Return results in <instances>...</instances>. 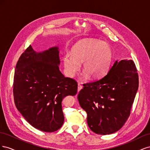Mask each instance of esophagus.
Instances as JSON below:
<instances>
[{
  "label": "esophagus",
  "mask_w": 150,
  "mask_h": 150,
  "mask_svg": "<svg viewBox=\"0 0 150 150\" xmlns=\"http://www.w3.org/2000/svg\"><path fill=\"white\" fill-rule=\"evenodd\" d=\"M82 88H83V86H82V85H81V84H78V92H79L80 91H81V89H82Z\"/></svg>",
  "instance_id": "34e87169"
}]
</instances>
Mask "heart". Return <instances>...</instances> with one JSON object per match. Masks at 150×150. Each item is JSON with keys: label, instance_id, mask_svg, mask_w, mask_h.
Instances as JSON below:
<instances>
[{"label": "heart", "instance_id": "b5f03b06", "mask_svg": "<svg viewBox=\"0 0 150 150\" xmlns=\"http://www.w3.org/2000/svg\"><path fill=\"white\" fill-rule=\"evenodd\" d=\"M113 58L112 49L108 44L94 39L81 40L72 47L71 54L62 58L66 74L73 78L83 63L84 79L91 76L93 79L103 77L108 72Z\"/></svg>", "mask_w": 150, "mask_h": 150}]
</instances>
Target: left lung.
Listing matches in <instances>:
<instances>
[{"label":"left lung","mask_w":150,"mask_h":150,"mask_svg":"<svg viewBox=\"0 0 150 150\" xmlns=\"http://www.w3.org/2000/svg\"><path fill=\"white\" fill-rule=\"evenodd\" d=\"M139 85L132 60L116 61L106 75L84 84L78 96L87 112L89 128L98 134H110L121 128L130 115Z\"/></svg>","instance_id":"left-lung-1"}]
</instances>
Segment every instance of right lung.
I'll return each mask as SVG.
<instances>
[{"label": "right lung", "mask_w": 150, "mask_h": 150, "mask_svg": "<svg viewBox=\"0 0 150 150\" xmlns=\"http://www.w3.org/2000/svg\"><path fill=\"white\" fill-rule=\"evenodd\" d=\"M57 46L37 52L30 46L16 66L13 94L17 109L29 123L44 132H54L64 123L63 98L74 96L78 84L60 70Z\"/></svg>", "instance_id": "obj_1"}]
</instances>
